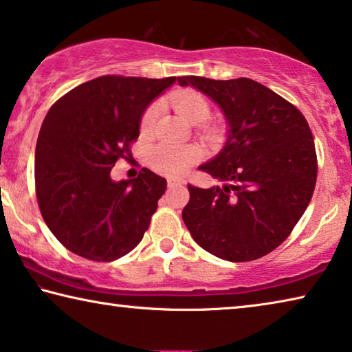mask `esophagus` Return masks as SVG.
I'll return each instance as SVG.
<instances>
[{
	"label": "esophagus",
	"instance_id": "obj_1",
	"mask_svg": "<svg viewBox=\"0 0 352 352\" xmlns=\"http://www.w3.org/2000/svg\"><path fill=\"white\" fill-rule=\"evenodd\" d=\"M180 184H183V182H182V180H168V186H169V188L180 186Z\"/></svg>",
	"mask_w": 352,
	"mask_h": 352
}]
</instances>
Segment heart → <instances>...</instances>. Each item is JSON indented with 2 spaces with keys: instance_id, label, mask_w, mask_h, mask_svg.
I'll use <instances>...</instances> for the list:
<instances>
[{
  "instance_id": "b5f03b06",
  "label": "heart",
  "mask_w": 352,
  "mask_h": 352,
  "mask_svg": "<svg viewBox=\"0 0 352 352\" xmlns=\"http://www.w3.org/2000/svg\"><path fill=\"white\" fill-rule=\"evenodd\" d=\"M170 102L175 111L189 124H204L211 115V104L205 94L195 90H182L172 94ZM158 116V105L153 104L144 111L141 118V132L151 133ZM197 153L192 147L174 144V142H162L148 152V162L152 168L160 174L177 177L184 174L189 166L195 162Z\"/></svg>"
}]
</instances>
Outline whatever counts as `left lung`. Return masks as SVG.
I'll return each instance as SVG.
<instances>
[{"label":"left lung","instance_id":"obj_1","mask_svg":"<svg viewBox=\"0 0 352 352\" xmlns=\"http://www.w3.org/2000/svg\"><path fill=\"white\" fill-rule=\"evenodd\" d=\"M178 83L214 100L228 129L220 152L199 166L223 184H188L183 222L192 239L220 259L262 258L285 241L312 199L317 155L306 118L247 77L183 76Z\"/></svg>","mask_w":352,"mask_h":352}]
</instances>
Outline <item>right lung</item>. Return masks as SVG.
Returning <instances> with one entry per match:
<instances>
[{"label":"right lung","mask_w":352,"mask_h":352,"mask_svg":"<svg viewBox=\"0 0 352 352\" xmlns=\"http://www.w3.org/2000/svg\"><path fill=\"white\" fill-rule=\"evenodd\" d=\"M175 80L102 76L47 111L35 147V189L47 228L69 252L110 262L141 242L166 178L142 168L136 178L115 182L110 172L130 157L147 107Z\"/></svg>","instance_id":"right-lung-1"}]
</instances>
